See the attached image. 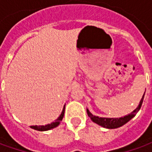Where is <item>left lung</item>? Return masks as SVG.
Instances as JSON below:
<instances>
[{
	"instance_id": "1",
	"label": "left lung",
	"mask_w": 152,
	"mask_h": 152,
	"mask_svg": "<svg viewBox=\"0 0 152 152\" xmlns=\"http://www.w3.org/2000/svg\"><path fill=\"white\" fill-rule=\"evenodd\" d=\"M145 94V93H144ZM144 94L142 96V98L141 99L140 103L137 107V108L134 110V112H132L130 114L125 115L124 117L121 118H104V117H99V116H95L93 114H91L89 111L87 109V114L89 115V117L92 120L94 123L96 124L101 125L102 127L107 128V129H115V128L121 127L123 124H126L128 121H130L132 118L134 117L135 115L137 114L138 111L140 110L141 107H142V102H143L144 99Z\"/></svg>"
}]
</instances>
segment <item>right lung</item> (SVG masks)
Returning <instances> with one entry per match:
<instances>
[{"instance_id": "obj_1", "label": "right lung", "mask_w": 152, "mask_h": 152, "mask_svg": "<svg viewBox=\"0 0 152 152\" xmlns=\"http://www.w3.org/2000/svg\"><path fill=\"white\" fill-rule=\"evenodd\" d=\"M64 111H65V106H64V107H63V112H62L61 115H59V117L54 122H52L51 124H46V125H45V126H44V125H39V126H37V125H35V126L34 125H31V129H34L38 131H45V130H50V129H53V128L57 127V126L59 124L60 122L62 121V120H63V115H64Z\"/></svg>"}]
</instances>
